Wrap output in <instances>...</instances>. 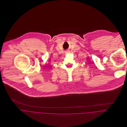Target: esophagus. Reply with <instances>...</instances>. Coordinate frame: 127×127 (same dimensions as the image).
I'll list each match as a JSON object with an SVG mask.
<instances>
[{
    "label": "esophagus",
    "instance_id": "esophagus-1",
    "mask_svg": "<svg viewBox=\"0 0 127 127\" xmlns=\"http://www.w3.org/2000/svg\"><path fill=\"white\" fill-rule=\"evenodd\" d=\"M69 52H66V53H68Z\"/></svg>",
    "mask_w": 127,
    "mask_h": 127
}]
</instances>
